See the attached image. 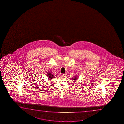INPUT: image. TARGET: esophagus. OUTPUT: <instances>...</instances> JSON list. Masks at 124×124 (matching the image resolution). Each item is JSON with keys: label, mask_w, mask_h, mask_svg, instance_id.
Listing matches in <instances>:
<instances>
[{"label": "esophagus", "mask_w": 124, "mask_h": 124, "mask_svg": "<svg viewBox=\"0 0 124 124\" xmlns=\"http://www.w3.org/2000/svg\"><path fill=\"white\" fill-rule=\"evenodd\" d=\"M62 75V76L63 77H66V74H62V75Z\"/></svg>", "instance_id": "esophagus-1"}]
</instances>
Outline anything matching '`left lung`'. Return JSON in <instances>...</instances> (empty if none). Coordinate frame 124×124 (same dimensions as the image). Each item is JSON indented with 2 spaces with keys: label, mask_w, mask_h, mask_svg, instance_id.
I'll use <instances>...</instances> for the list:
<instances>
[{
  "label": "left lung",
  "mask_w": 124,
  "mask_h": 124,
  "mask_svg": "<svg viewBox=\"0 0 124 124\" xmlns=\"http://www.w3.org/2000/svg\"><path fill=\"white\" fill-rule=\"evenodd\" d=\"M76 78V77H75V78H74L73 79H74V80H77V78Z\"/></svg>",
  "instance_id": "1"
}]
</instances>
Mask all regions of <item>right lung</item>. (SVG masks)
<instances>
[{
    "label": "right lung",
    "mask_w": 124,
    "mask_h": 124,
    "mask_svg": "<svg viewBox=\"0 0 124 124\" xmlns=\"http://www.w3.org/2000/svg\"><path fill=\"white\" fill-rule=\"evenodd\" d=\"M47 74L48 78H49V79H50L54 78V75H53V74L50 72H48Z\"/></svg>",
    "instance_id": "add662e5"
}]
</instances>
